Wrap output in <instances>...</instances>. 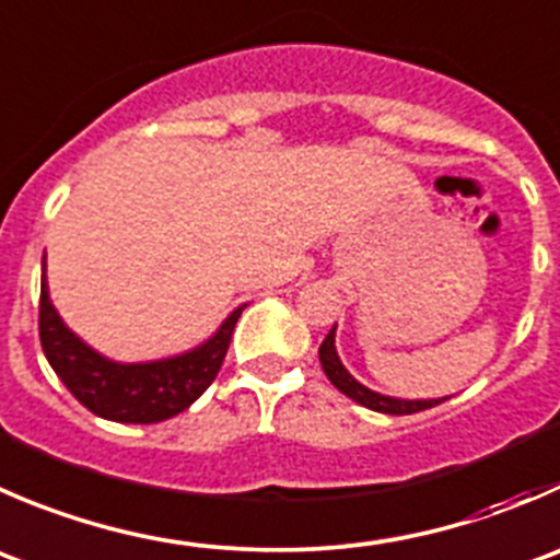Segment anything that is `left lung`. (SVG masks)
<instances>
[{
	"instance_id": "left-lung-1",
	"label": "left lung",
	"mask_w": 560,
	"mask_h": 560,
	"mask_svg": "<svg viewBox=\"0 0 560 560\" xmlns=\"http://www.w3.org/2000/svg\"><path fill=\"white\" fill-rule=\"evenodd\" d=\"M319 363H323V372L328 374L330 383L341 390L345 396H350L358 405L369 407L374 412H385V416H410V412L427 410V407H435L446 399H396V396L377 394V390L366 388L363 383H358L350 372L341 363L339 352H336V325L330 328V334L325 336V341L319 345Z\"/></svg>"
}]
</instances>
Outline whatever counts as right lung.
<instances>
[{"label":"right lung","mask_w":560,"mask_h":560,"mask_svg":"<svg viewBox=\"0 0 560 560\" xmlns=\"http://www.w3.org/2000/svg\"><path fill=\"white\" fill-rule=\"evenodd\" d=\"M237 306L210 339L194 350L142 363H119L92 350L62 323L48 298L46 257L40 281V345L65 388L95 416L119 424H159L191 407L208 390L224 363Z\"/></svg>","instance_id":"add662e5"}]
</instances>
